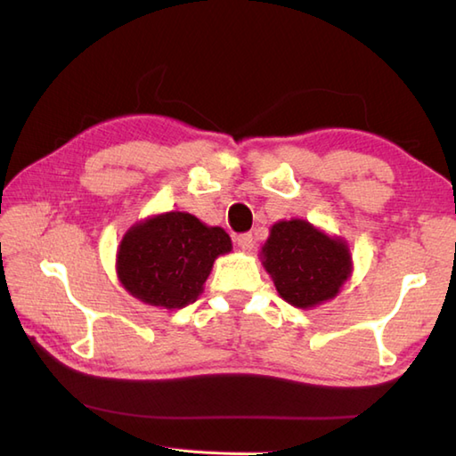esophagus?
<instances>
[{"label": "esophagus", "instance_id": "obj_1", "mask_svg": "<svg viewBox=\"0 0 456 456\" xmlns=\"http://www.w3.org/2000/svg\"><path fill=\"white\" fill-rule=\"evenodd\" d=\"M235 243H237V247L239 248H243V251H251L253 248V245H255V240H253V235L251 233H243V235H239L237 239H235Z\"/></svg>", "mask_w": 456, "mask_h": 456}]
</instances>
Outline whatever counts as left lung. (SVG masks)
I'll use <instances>...</instances> for the list:
<instances>
[{
    "label": "left lung",
    "instance_id": "obj_1",
    "mask_svg": "<svg viewBox=\"0 0 456 456\" xmlns=\"http://www.w3.org/2000/svg\"><path fill=\"white\" fill-rule=\"evenodd\" d=\"M258 258L281 298L302 310L336 298L354 271L346 240L306 219L276 221Z\"/></svg>",
    "mask_w": 456,
    "mask_h": 456
}]
</instances>
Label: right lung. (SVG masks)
Returning <instances> with one entry per match:
<instances>
[{"mask_svg":"<svg viewBox=\"0 0 456 456\" xmlns=\"http://www.w3.org/2000/svg\"><path fill=\"white\" fill-rule=\"evenodd\" d=\"M231 248L225 229L205 225L187 211L158 213L124 233L116 251V274L144 305L183 308L200 298L216 258Z\"/></svg>","mask_w":456,"mask_h":456,"instance_id":"right-lung-1","label":"right lung"}]
</instances>
